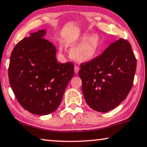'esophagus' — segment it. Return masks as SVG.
Here are the masks:
<instances>
[{
  "label": "esophagus",
  "instance_id": "1",
  "mask_svg": "<svg viewBox=\"0 0 147 147\" xmlns=\"http://www.w3.org/2000/svg\"><path fill=\"white\" fill-rule=\"evenodd\" d=\"M79 66H75V74H78V72H79Z\"/></svg>",
  "mask_w": 147,
  "mask_h": 147
}]
</instances>
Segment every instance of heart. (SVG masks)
Listing matches in <instances>:
<instances>
[{
  "label": "heart",
  "mask_w": 147,
  "mask_h": 147,
  "mask_svg": "<svg viewBox=\"0 0 147 147\" xmlns=\"http://www.w3.org/2000/svg\"><path fill=\"white\" fill-rule=\"evenodd\" d=\"M101 48V38L99 35L84 34L70 46V56L78 62H87L93 60ZM62 50V47L59 48Z\"/></svg>",
  "instance_id": "obj_1"
}]
</instances>
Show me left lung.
I'll return each mask as SVG.
<instances>
[{
  "instance_id": "obj_1",
  "label": "left lung",
  "mask_w": 147,
  "mask_h": 147,
  "mask_svg": "<svg viewBox=\"0 0 147 147\" xmlns=\"http://www.w3.org/2000/svg\"><path fill=\"white\" fill-rule=\"evenodd\" d=\"M136 68V59L130 43L120 38L101 55L81 64L79 75L82 91L90 107L107 112L126 98Z\"/></svg>"
}]
</instances>
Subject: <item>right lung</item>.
I'll list each match as a JSON object with an SVG mask.
<instances>
[{"instance_id": "right-lung-1", "label": "right lung", "mask_w": 147, "mask_h": 147, "mask_svg": "<svg viewBox=\"0 0 147 147\" xmlns=\"http://www.w3.org/2000/svg\"><path fill=\"white\" fill-rule=\"evenodd\" d=\"M46 34L42 29L21 40L11 53L9 67V83L19 103L42 116L56 110L74 76L73 64L58 62L56 47L44 38Z\"/></svg>"}]
</instances>
